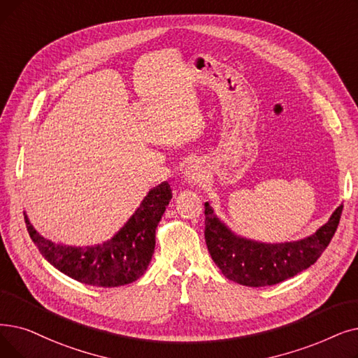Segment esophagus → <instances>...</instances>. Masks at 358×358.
Returning <instances> with one entry per match:
<instances>
[{
	"mask_svg": "<svg viewBox=\"0 0 358 358\" xmlns=\"http://www.w3.org/2000/svg\"><path fill=\"white\" fill-rule=\"evenodd\" d=\"M203 174H201V168L197 162H190L185 168V180L189 181V184H196L201 180Z\"/></svg>",
	"mask_w": 358,
	"mask_h": 358,
	"instance_id": "34e87169",
	"label": "esophagus"
}]
</instances>
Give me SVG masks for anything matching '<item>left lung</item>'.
<instances>
[{
	"mask_svg": "<svg viewBox=\"0 0 358 358\" xmlns=\"http://www.w3.org/2000/svg\"><path fill=\"white\" fill-rule=\"evenodd\" d=\"M343 205L315 234L287 243H260L237 236L205 203V240L224 276L245 287H268L306 271L329 245L338 228Z\"/></svg>",
	"mask_w": 358,
	"mask_h": 358,
	"instance_id": "obj_1",
	"label": "left lung"
}]
</instances>
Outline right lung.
Wrapping results in <instances>:
<instances>
[{
  "label": "right lung",
  "mask_w": 358,
  "mask_h": 358,
  "mask_svg": "<svg viewBox=\"0 0 358 358\" xmlns=\"http://www.w3.org/2000/svg\"><path fill=\"white\" fill-rule=\"evenodd\" d=\"M173 192L166 181L153 187L117 234L102 244L76 247L46 240L24 213L29 236L54 268L82 284L114 288L141 278L155 252V234Z\"/></svg>",
  "instance_id": "add662e5"
}]
</instances>
